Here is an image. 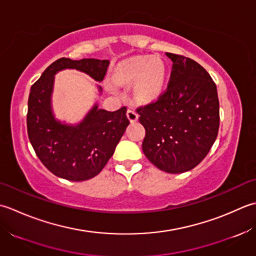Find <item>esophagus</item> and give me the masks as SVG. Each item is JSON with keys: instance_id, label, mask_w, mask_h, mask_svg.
<instances>
[{"instance_id": "esophagus-1", "label": "esophagus", "mask_w": 256, "mask_h": 256, "mask_svg": "<svg viewBox=\"0 0 256 256\" xmlns=\"http://www.w3.org/2000/svg\"><path fill=\"white\" fill-rule=\"evenodd\" d=\"M127 117H128L130 122H134L138 120L139 114H138L137 112L134 110V109H128V110H127Z\"/></svg>"}]
</instances>
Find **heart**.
Masks as SVG:
<instances>
[{
  "mask_svg": "<svg viewBox=\"0 0 256 256\" xmlns=\"http://www.w3.org/2000/svg\"><path fill=\"white\" fill-rule=\"evenodd\" d=\"M166 66L159 57L134 56L122 62L114 70L118 84L134 82V94L139 102H147L157 98L164 90Z\"/></svg>",
  "mask_w": 256,
  "mask_h": 256,
  "instance_id": "heart-1",
  "label": "heart"
}]
</instances>
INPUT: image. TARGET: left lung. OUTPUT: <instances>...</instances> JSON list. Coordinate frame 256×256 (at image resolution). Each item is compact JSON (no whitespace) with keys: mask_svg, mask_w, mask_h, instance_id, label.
<instances>
[{"mask_svg":"<svg viewBox=\"0 0 256 256\" xmlns=\"http://www.w3.org/2000/svg\"><path fill=\"white\" fill-rule=\"evenodd\" d=\"M166 55L174 62L168 88L157 102L137 112L146 129V157L160 170L182 174L199 164L214 144L220 107L216 85L200 64Z\"/></svg>","mask_w":256,"mask_h":256,"instance_id":"1","label":"left lung"}]
</instances>
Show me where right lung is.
Segmentation results:
<instances>
[{
  "instance_id": "obj_1",
  "label": "right lung",
  "mask_w": 256,
  "mask_h": 256,
  "mask_svg": "<svg viewBox=\"0 0 256 256\" xmlns=\"http://www.w3.org/2000/svg\"><path fill=\"white\" fill-rule=\"evenodd\" d=\"M108 65L107 60H72L62 57L50 64L30 87L28 139L42 164L60 178L85 181L97 176L114 154L129 120L126 107L107 112L98 108L97 102L78 124L58 120L52 107L55 75L64 70H76L100 82ZM97 88L102 95V86Z\"/></svg>"
}]
</instances>
